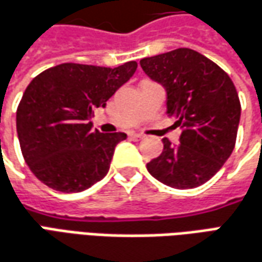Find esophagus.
I'll use <instances>...</instances> for the list:
<instances>
[{
	"label": "esophagus",
	"instance_id": "obj_1",
	"mask_svg": "<svg viewBox=\"0 0 262 262\" xmlns=\"http://www.w3.org/2000/svg\"><path fill=\"white\" fill-rule=\"evenodd\" d=\"M143 135H137V133H133V135H130V139L132 140H135V142H139V140H142L143 139Z\"/></svg>",
	"mask_w": 262,
	"mask_h": 262
}]
</instances>
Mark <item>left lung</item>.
I'll return each instance as SVG.
<instances>
[{
	"label": "left lung",
	"mask_w": 262,
	"mask_h": 262,
	"mask_svg": "<svg viewBox=\"0 0 262 262\" xmlns=\"http://www.w3.org/2000/svg\"><path fill=\"white\" fill-rule=\"evenodd\" d=\"M146 75L167 92V113L182 126L180 144L163 139L149 173L174 188H194L213 177L235 146L241 105L233 80L217 63L188 48L143 58Z\"/></svg>",
	"instance_id": "8db88e82"
}]
</instances>
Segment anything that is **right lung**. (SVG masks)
Returning <instances> with one entry per match:
<instances>
[{
    "instance_id": "obj_1",
    "label": "right lung",
    "mask_w": 262,
    "mask_h": 262,
    "mask_svg": "<svg viewBox=\"0 0 262 262\" xmlns=\"http://www.w3.org/2000/svg\"><path fill=\"white\" fill-rule=\"evenodd\" d=\"M136 68L135 61L118 68L69 62L31 80L16 109V132L38 180L56 191L79 193L105 177L126 135L93 130L91 120Z\"/></svg>"
}]
</instances>
